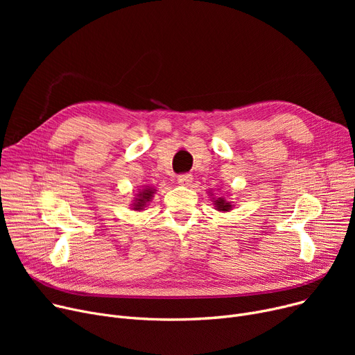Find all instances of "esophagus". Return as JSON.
<instances>
[{
	"mask_svg": "<svg viewBox=\"0 0 355 355\" xmlns=\"http://www.w3.org/2000/svg\"><path fill=\"white\" fill-rule=\"evenodd\" d=\"M191 181H193V175L189 174V173H184V174L178 175V182L181 185H189Z\"/></svg>",
	"mask_w": 355,
	"mask_h": 355,
	"instance_id": "34e87169",
	"label": "esophagus"
}]
</instances>
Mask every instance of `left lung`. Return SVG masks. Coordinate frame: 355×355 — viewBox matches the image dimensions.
<instances>
[{
    "label": "left lung",
    "instance_id": "left-lung-1",
    "mask_svg": "<svg viewBox=\"0 0 355 355\" xmlns=\"http://www.w3.org/2000/svg\"><path fill=\"white\" fill-rule=\"evenodd\" d=\"M216 206H217V209L218 210H223V211H227L232 206H230V202H227L225 198H218V200H216Z\"/></svg>",
    "mask_w": 355,
    "mask_h": 355
}]
</instances>
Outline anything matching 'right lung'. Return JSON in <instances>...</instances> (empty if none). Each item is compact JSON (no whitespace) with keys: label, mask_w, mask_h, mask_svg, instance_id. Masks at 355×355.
<instances>
[{"label":"right lung","mask_w":355,"mask_h":355,"mask_svg":"<svg viewBox=\"0 0 355 355\" xmlns=\"http://www.w3.org/2000/svg\"><path fill=\"white\" fill-rule=\"evenodd\" d=\"M153 194H154V190H151V189L144 190V191L139 194V197H141V198H138V200H137V202H135V209H137V210H141V209L144 207L145 201H149V200H151Z\"/></svg>","instance_id":"1"}]
</instances>
